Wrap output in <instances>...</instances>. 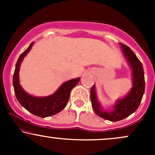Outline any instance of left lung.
Instances as JSON below:
<instances>
[{"mask_svg":"<svg viewBox=\"0 0 155 155\" xmlns=\"http://www.w3.org/2000/svg\"><path fill=\"white\" fill-rule=\"evenodd\" d=\"M120 45L122 47L124 56L133 70V87L132 90L124 98L117 101V104L114 106V111L108 112L101 110L96 97L95 85L92 87L90 90L92 106L96 114L101 118L111 122H117L123 120L136 111L140 104L145 90L144 72L141 63L127 46L122 43H120Z\"/></svg>","mask_w":155,"mask_h":155,"instance_id":"obj_1","label":"left lung"}]
</instances>
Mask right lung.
<instances>
[{"label":"right lung","instance_id":"right-lung-1","mask_svg":"<svg viewBox=\"0 0 155 155\" xmlns=\"http://www.w3.org/2000/svg\"><path fill=\"white\" fill-rule=\"evenodd\" d=\"M33 42L28 47L25 51H23L19 56L13 76V86L15 93L19 104L31 112V114L40 117H50L61 111L66 106L70 97L71 91L77 85L80 78H76L63 83L58 89V91L53 95L44 97H36L28 95L21 87L19 81V71L20 64L23 58L31 49Z\"/></svg>","mask_w":155,"mask_h":155}]
</instances>
